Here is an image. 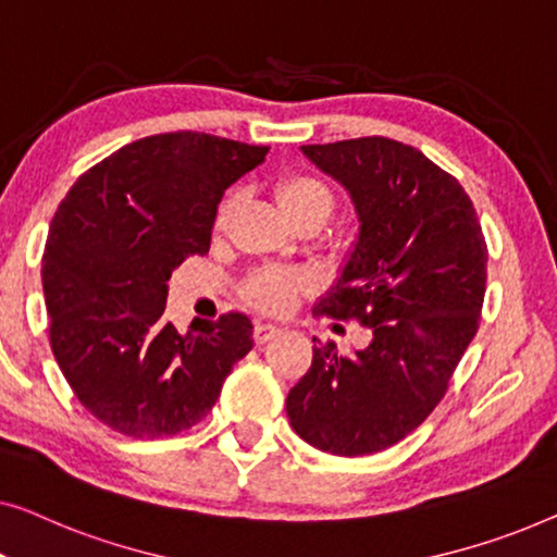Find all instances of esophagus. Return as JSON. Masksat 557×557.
Wrapping results in <instances>:
<instances>
[{
  "label": "esophagus",
  "instance_id": "esophagus-1",
  "mask_svg": "<svg viewBox=\"0 0 557 557\" xmlns=\"http://www.w3.org/2000/svg\"><path fill=\"white\" fill-rule=\"evenodd\" d=\"M277 333H280V325H275V323H257L255 325V341L260 343V346H262V343L275 338Z\"/></svg>",
  "mask_w": 557,
  "mask_h": 557
}]
</instances>
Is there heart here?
Instances as JSON below:
<instances>
[{
    "label": "heart",
    "instance_id": "b5f03b06",
    "mask_svg": "<svg viewBox=\"0 0 557 557\" xmlns=\"http://www.w3.org/2000/svg\"><path fill=\"white\" fill-rule=\"evenodd\" d=\"M275 197L282 211H285L293 222H300L305 216H320L325 222L335 203L331 186H327L320 176L308 174V171H297V174L282 176L275 186ZM234 207H237V199L234 197H226L219 203L214 214L216 232H224L226 226H230ZM297 293H300V277H295L293 272L287 270H260L245 282L247 300L257 305V308L270 312L287 310Z\"/></svg>",
    "mask_w": 557,
    "mask_h": 557
}]
</instances>
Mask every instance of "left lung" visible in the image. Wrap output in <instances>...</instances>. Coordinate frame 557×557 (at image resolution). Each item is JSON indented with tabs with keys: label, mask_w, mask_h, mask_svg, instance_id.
Returning <instances> with one entry per match:
<instances>
[{
	"label": "left lung",
	"mask_w": 557,
	"mask_h": 557,
	"mask_svg": "<svg viewBox=\"0 0 557 557\" xmlns=\"http://www.w3.org/2000/svg\"><path fill=\"white\" fill-rule=\"evenodd\" d=\"M302 153L346 186L360 222L315 310L358 320L373 338L354 356L312 338L320 346L289 388L287 417L318 449L363 457L409 436L444 398L480 325L487 245L472 199L419 148L368 136Z\"/></svg>",
	"instance_id": "obj_1"
}]
</instances>
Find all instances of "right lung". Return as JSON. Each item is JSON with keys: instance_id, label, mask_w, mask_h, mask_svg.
<instances>
[{"instance_id": "1", "label": "right lung", "mask_w": 557, "mask_h": 557, "mask_svg": "<svg viewBox=\"0 0 557 557\" xmlns=\"http://www.w3.org/2000/svg\"><path fill=\"white\" fill-rule=\"evenodd\" d=\"M268 151L197 131L148 136L85 171L54 211L50 346L77 401L113 432L161 438L199 424L252 350L245 312L178 333L163 310L171 272L209 252L224 191Z\"/></svg>"}]
</instances>
